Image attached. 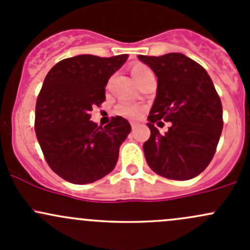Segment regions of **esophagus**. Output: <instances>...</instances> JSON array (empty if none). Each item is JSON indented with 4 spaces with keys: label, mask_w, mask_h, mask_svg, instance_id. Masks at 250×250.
<instances>
[{
    "label": "esophagus",
    "mask_w": 250,
    "mask_h": 250,
    "mask_svg": "<svg viewBox=\"0 0 250 250\" xmlns=\"http://www.w3.org/2000/svg\"><path fill=\"white\" fill-rule=\"evenodd\" d=\"M130 125H132V128H133V129H134V128H135V125H137V123L132 122V123H130Z\"/></svg>",
    "instance_id": "obj_1"
}]
</instances>
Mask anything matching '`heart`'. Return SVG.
Wrapping results in <instances>:
<instances>
[{
    "label": "heart",
    "mask_w": 250,
    "mask_h": 250,
    "mask_svg": "<svg viewBox=\"0 0 250 250\" xmlns=\"http://www.w3.org/2000/svg\"><path fill=\"white\" fill-rule=\"evenodd\" d=\"M132 75L134 77L135 82L138 83L144 77L148 76V75H152V72H151V70L146 65L135 64L132 69ZM115 112L125 118H129V120H137L140 116L141 109L139 106H137V105L129 104V103H121V104H118L116 106Z\"/></svg>",
    "instance_id": "obj_1"
}]
</instances>
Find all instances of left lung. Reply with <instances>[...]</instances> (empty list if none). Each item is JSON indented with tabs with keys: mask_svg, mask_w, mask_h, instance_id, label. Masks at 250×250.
Returning a JSON list of instances; mask_svg holds the SVG:
<instances>
[{
	"mask_svg": "<svg viewBox=\"0 0 250 250\" xmlns=\"http://www.w3.org/2000/svg\"><path fill=\"white\" fill-rule=\"evenodd\" d=\"M157 76V95L148 115L151 135L144 143L148 167L173 180H188L208 167L223 130V105L213 81L181 53L139 55ZM172 122L162 136L153 125Z\"/></svg>",
	"mask_w": 250,
	"mask_h": 250,
	"instance_id": "1",
	"label": "left lung"
}]
</instances>
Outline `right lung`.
<instances>
[{"instance_id":"1","label":"right lung","mask_w":250,"mask_h":250,"mask_svg":"<svg viewBox=\"0 0 250 250\" xmlns=\"http://www.w3.org/2000/svg\"><path fill=\"white\" fill-rule=\"evenodd\" d=\"M127 58H66L44 78L36 102L35 132L50 169L69 183H94L117 163L121 144L132 130L129 122L116 116L103 128L89 120L93 106L105 102L109 78Z\"/></svg>"}]
</instances>
